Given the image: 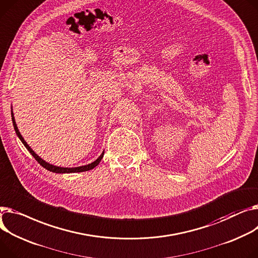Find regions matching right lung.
<instances>
[{
  "instance_id": "right-lung-1",
  "label": "right lung",
  "mask_w": 258,
  "mask_h": 258,
  "mask_svg": "<svg viewBox=\"0 0 258 258\" xmlns=\"http://www.w3.org/2000/svg\"><path fill=\"white\" fill-rule=\"evenodd\" d=\"M11 115H12L11 117H12V122H13V126H14V130H15V133H16L17 136H19V138L21 139V141L23 142V144H24V145L26 146V148L30 151V153L34 157V159H35L43 168H45V169L48 170V171H51V172H55V173L84 172V171H88V170H91V169H93L94 167H96V166L99 164V162L101 161L102 157H104V152H102V153L100 154V157H99L96 161H94L93 163H91V164H89V165H86V166L75 167V168H62V167H57V166H54V165H50V164L46 163L45 161H43L41 158H39V157L37 156V154L33 151V149H31V147L27 144V142H26V141L24 140V138H23V136L21 135L19 128H17V126H16V123H15V120H14V117H13V113H12V112H11Z\"/></svg>"
}]
</instances>
